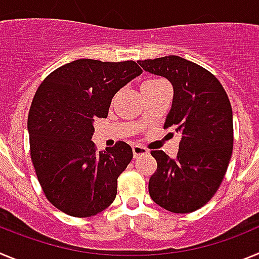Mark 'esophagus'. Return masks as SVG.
<instances>
[{
    "label": "esophagus",
    "instance_id": "1",
    "mask_svg": "<svg viewBox=\"0 0 259 259\" xmlns=\"http://www.w3.org/2000/svg\"><path fill=\"white\" fill-rule=\"evenodd\" d=\"M132 152H134L135 158L140 157V155H144V154H148V149H146V148H144V146H141V145H134V146H132Z\"/></svg>",
    "mask_w": 259,
    "mask_h": 259
}]
</instances>
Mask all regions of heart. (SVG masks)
Returning <instances> with one entry per match:
<instances>
[{
  "label": "heart",
  "mask_w": 259,
  "mask_h": 259,
  "mask_svg": "<svg viewBox=\"0 0 259 259\" xmlns=\"http://www.w3.org/2000/svg\"><path fill=\"white\" fill-rule=\"evenodd\" d=\"M158 81H162V80H148L146 83H158Z\"/></svg>",
  "instance_id": "obj_1"
}]
</instances>
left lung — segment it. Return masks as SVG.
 <instances>
[{
    "mask_svg": "<svg viewBox=\"0 0 259 259\" xmlns=\"http://www.w3.org/2000/svg\"><path fill=\"white\" fill-rule=\"evenodd\" d=\"M137 63L172 84V105L163 127L182 135L176 158L163 150L152 152L157 170L149 179L150 197L171 212H192L209 202L227 171L233 145L230 100L214 75L182 57Z\"/></svg>",
    "mask_w": 259,
    "mask_h": 259,
    "instance_id": "8db88e82",
    "label": "left lung"
}]
</instances>
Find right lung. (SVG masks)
Masks as SVG:
<instances>
[{
  "label": "right lung",
  "instance_id": "right-lung-1",
  "mask_svg": "<svg viewBox=\"0 0 259 259\" xmlns=\"http://www.w3.org/2000/svg\"><path fill=\"white\" fill-rule=\"evenodd\" d=\"M143 70L136 62L76 59L40 84L28 114L32 163L48 200L71 217H92L116 196L118 176L131 162L119 141L97 152L95 119L106 118L114 95Z\"/></svg>",
  "mask_w": 259,
  "mask_h": 259
}]
</instances>
